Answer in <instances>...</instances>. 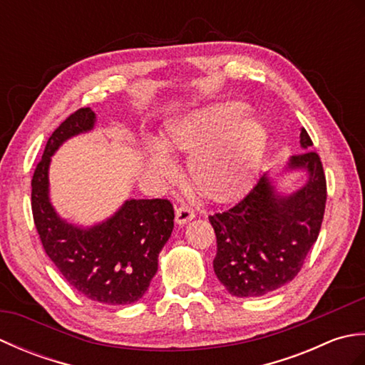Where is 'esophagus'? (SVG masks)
<instances>
[{
    "instance_id": "34e87169",
    "label": "esophagus",
    "mask_w": 365,
    "mask_h": 365,
    "mask_svg": "<svg viewBox=\"0 0 365 365\" xmlns=\"http://www.w3.org/2000/svg\"><path fill=\"white\" fill-rule=\"evenodd\" d=\"M192 218H195V210H192L190 205H180L177 208L175 222L178 224V226H183V224H187Z\"/></svg>"
}]
</instances>
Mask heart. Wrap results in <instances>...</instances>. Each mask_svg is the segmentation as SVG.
Returning <instances> with one entry per match:
<instances>
[{
  "mask_svg": "<svg viewBox=\"0 0 365 365\" xmlns=\"http://www.w3.org/2000/svg\"><path fill=\"white\" fill-rule=\"evenodd\" d=\"M243 103H222L175 119L149 145V168L163 178L175 175L169 152L191 153L188 168L202 195L229 200L251 187L267 144V128L245 115Z\"/></svg>",
  "mask_w": 365,
  "mask_h": 365,
  "instance_id": "1",
  "label": "heart"
}]
</instances>
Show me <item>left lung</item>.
Listing matches in <instances>:
<instances>
[{"mask_svg":"<svg viewBox=\"0 0 365 365\" xmlns=\"http://www.w3.org/2000/svg\"><path fill=\"white\" fill-rule=\"evenodd\" d=\"M301 152L289 158L284 173L306 170V183L281 192L268 173L247 195L222 213L208 216L215 229V274L232 297H263L299 273L320 234L327 178L312 139L301 128Z\"/></svg>","mask_w":365,"mask_h":365,"instance_id":"1","label":"left lung"}]
</instances>
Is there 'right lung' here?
<instances>
[{
  "mask_svg": "<svg viewBox=\"0 0 365 365\" xmlns=\"http://www.w3.org/2000/svg\"><path fill=\"white\" fill-rule=\"evenodd\" d=\"M94 125L96 113L81 108L53 131L31 180V208L46 255L76 292L102 304H131L157 273L158 254L174 229V208L166 199H128L89 227L61 218L50 200L51 157L67 139Z\"/></svg>",
  "mask_w": 365,
  "mask_h": 365,
  "instance_id": "right-lung-1",
  "label": "right lung"
}]
</instances>
